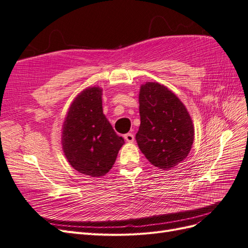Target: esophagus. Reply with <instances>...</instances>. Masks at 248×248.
Wrapping results in <instances>:
<instances>
[{
  "instance_id": "esophagus-1",
  "label": "esophagus",
  "mask_w": 248,
  "mask_h": 248,
  "mask_svg": "<svg viewBox=\"0 0 248 248\" xmlns=\"http://www.w3.org/2000/svg\"><path fill=\"white\" fill-rule=\"evenodd\" d=\"M124 139L126 141L132 142L134 140V136L132 133H126V134H124Z\"/></svg>"
}]
</instances>
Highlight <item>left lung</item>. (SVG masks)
<instances>
[{
  "instance_id": "left-lung-1",
  "label": "left lung",
  "mask_w": 248,
  "mask_h": 248,
  "mask_svg": "<svg viewBox=\"0 0 248 248\" xmlns=\"http://www.w3.org/2000/svg\"><path fill=\"white\" fill-rule=\"evenodd\" d=\"M140 125L136 136L141 153L154 167L169 170L188 155L194 129L184 104L158 82H147L140 91Z\"/></svg>"
}]
</instances>
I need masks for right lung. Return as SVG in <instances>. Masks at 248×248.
<instances>
[{"label":"right lung","mask_w":248,"mask_h":248,"mask_svg":"<svg viewBox=\"0 0 248 248\" xmlns=\"http://www.w3.org/2000/svg\"><path fill=\"white\" fill-rule=\"evenodd\" d=\"M101 95L100 88L84 90L72 102L63 126L67 160L73 169L91 177L106 175L124 144L103 115Z\"/></svg>","instance_id":"add662e5"}]
</instances>
